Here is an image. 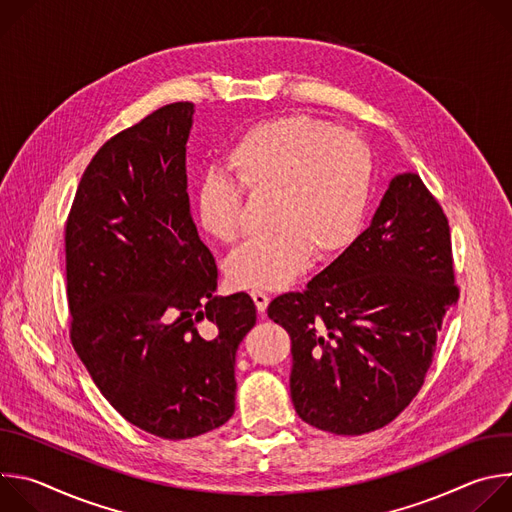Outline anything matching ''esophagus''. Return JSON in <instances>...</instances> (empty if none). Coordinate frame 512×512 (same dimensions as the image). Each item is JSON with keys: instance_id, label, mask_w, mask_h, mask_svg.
Returning <instances> with one entry per match:
<instances>
[{"instance_id": "1", "label": "esophagus", "mask_w": 512, "mask_h": 512, "mask_svg": "<svg viewBox=\"0 0 512 512\" xmlns=\"http://www.w3.org/2000/svg\"><path fill=\"white\" fill-rule=\"evenodd\" d=\"M251 298H253L255 306H257V312H259V314H263V312L267 310V304H269V296L265 294V291H251Z\"/></svg>"}]
</instances>
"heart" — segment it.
Instances as JSON below:
<instances>
[{
    "label": "heart",
    "mask_w": 512,
    "mask_h": 512,
    "mask_svg": "<svg viewBox=\"0 0 512 512\" xmlns=\"http://www.w3.org/2000/svg\"><path fill=\"white\" fill-rule=\"evenodd\" d=\"M225 162L247 192L273 194L275 233L227 259L233 287H285L314 255L332 257L358 237L373 190V160L356 135L308 115L279 117L243 133ZM236 183L210 172L196 186V221L214 241L233 243L241 235L243 190Z\"/></svg>",
    "instance_id": "b5f03b06"
}]
</instances>
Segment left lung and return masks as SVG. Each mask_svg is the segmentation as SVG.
<instances>
[{
    "label": "left lung",
    "instance_id": "8db88e82",
    "mask_svg": "<svg viewBox=\"0 0 512 512\" xmlns=\"http://www.w3.org/2000/svg\"><path fill=\"white\" fill-rule=\"evenodd\" d=\"M456 302L448 218L417 174H397L369 229L267 308L291 336L296 413L336 435L391 423L421 389Z\"/></svg>",
    "mask_w": 512,
    "mask_h": 512
}]
</instances>
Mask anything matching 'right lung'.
Returning <instances> with one entry per match:
<instances>
[{
  "instance_id": "right-lung-1",
  "label": "right lung",
  "mask_w": 512,
  "mask_h": 512,
  "mask_svg": "<svg viewBox=\"0 0 512 512\" xmlns=\"http://www.w3.org/2000/svg\"><path fill=\"white\" fill-rule=\"evenodd\" d=\"M192 123L194 105L172 103L111 137L64 237L72 346L103 397L164 440L231 419L237 348L257 322L245 291L214 296L218 269L186 192Z\"/></svg>"
}]
</instances>
